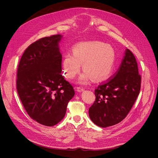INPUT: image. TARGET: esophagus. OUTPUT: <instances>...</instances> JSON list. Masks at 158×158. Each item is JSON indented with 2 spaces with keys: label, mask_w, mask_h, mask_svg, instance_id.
<instances>
[{
  "label": "esophagus",
  "mask_w": 158,
  "mask_h": 158,
  "mask_svg": "<svg viewBox=\"0 0 158 158\" xmlns=\"http://www.w3.org/2000/svg\"><path fill=\"white\" fill-rule=\"evenodd\" d=\"M84 87H77V91L78 92H82V91H84Z\"/></svg>",
  "instance_id": "1"
}]
</instances>
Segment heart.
Instances as JSON below:
<instances>
[{
  "mask_svg": "<svg viewBox=\"0 0 158 158\" xmlns=\"http://www.w3.org/2000/svg\"><path fill=\"white\" fill-rule=\"evenodd\" d=\"M115 60V52L110 46L101 42H87L77 44L73 48V54H66L62 60L64 76L73 79L79 73L83 64L84 73L81 82L92 76L95 80L106 79L111 74Z\"/></svg>",
  "mask_w": 158,
  "mask_h": 158,
  "instance_id": "heart-1",
  "label": "heart"
}]
</instances>
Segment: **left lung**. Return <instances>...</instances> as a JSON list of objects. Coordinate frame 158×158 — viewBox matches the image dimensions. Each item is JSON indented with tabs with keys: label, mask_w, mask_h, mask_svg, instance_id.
<instances>
[{
	"label": "left lung",
	"mask_w": 158,
	"mask_h": 158,
	"mask_svg": "<svg viewBox=\"0 0 158 158\" xmlns=\"http://www.w3.org/2000/svg\"><path fill=\"white\" fill-rule=\"evenodd\" d=\"M115 75L94 90L96 100L89 109V118L97 126L118 124L128 114L141 89V76L135 56L128 49Z\"/></svg>",
	"instance_id": "1"
}]
</instances>
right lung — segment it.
I'll return each mask as SVG.
<instances>
[{"label":"right lung","instance_id":"right-lung-1","mask_svg":"<svg viewBox=\"0 0 158 158\" xmlns=\"http://www.w3.org/2000/svg\"><path fill=\"white\" fill-rule=\"evenodd\" d=\"M59 34L41 38L22 54L17 68L16 88L29 116L40 124L53 126L65 116L74 96L73 85L61 74Z\"/></svg>","mask_w":158,"mask_h":158}]
</instances>
